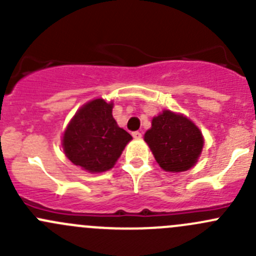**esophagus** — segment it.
Wrapping results in <instances>:
<instances>
[{
    "mask_svg": "<svg viewBox=\"0 0 256 256\" xmlns=\"http://www.w3.org/2000/svg\"><path fill=\"white\" fill-rule=\"evenodd\" d=\"M132 136H134V138H136V140H140V138H142V134H141L140 131H134Z\"/></svg>",
    "mask_w": 256,
    "mask_h": 256,
    "instance_id": "1",
    "label": "esophagus"
}]
</instances>
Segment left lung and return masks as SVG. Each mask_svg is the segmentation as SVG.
Masks as SVG:
<instances>
[{"label": "left lung", "mask_w": 256, "mask_h": 256, "mask_svg": "<svg viewBox=\"0 0 256 256\" xmlns=\"http://www.w3.org/2000/svg\"><path fill=\"white\" fill-rule=\"evenodd\" d=\"M144 141L167 172H183L194 166L204 144L202 132L190 118L170 110L152 118Z\"/></svg>", "instance_id": "1"}]
</instances>
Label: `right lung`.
Instances as JSON below:
<instances>
[{
	"label": "right lung",
	"mask_w": 256,
	"mask_h": 256,
	"mask_svg": "<svg viewBox=\"0 0 256 256\" xmlns=\"http://www.w3.org/2000/svg\"><path fill=\"white\" fill-rule=\"evenodd\" d=\"M132 136L112 118V102L94 99L76 112L63 135L66 156L90 174L112 168Z\"/></svg>",
	"instance_id": "add662e5"
}]
</instances>
